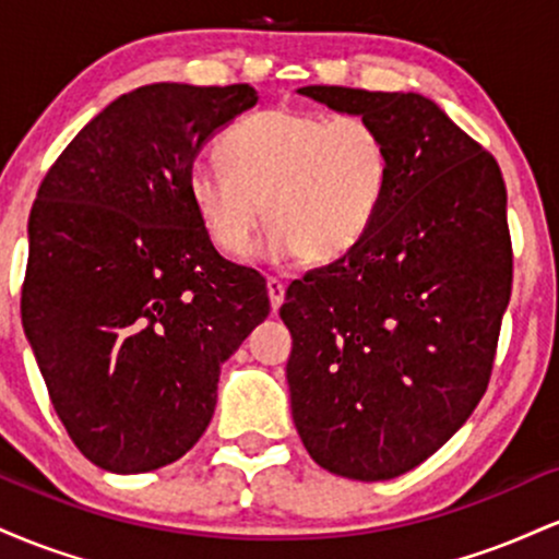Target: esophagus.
<instances>
[{
  "mask_svg": "<svg viewBox=\"0 0 559 559\" xmlns=\"http://www.w3.org/2000/svg\"><path fill=\"white\" fill-rule=\"evenodd\" d=\"M267 297H271V307H273V312H278V307L284 305V297H286V284L284 281H278V278H267Z\"/></svg>",
  "mask_w": 559,
  "mask_h": 559,
  "instance_id": "34e87169",
  "label": "esophagus"
}]
</instances>
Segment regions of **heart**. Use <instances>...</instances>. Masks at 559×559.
Returning <instances> with one entry per match:
<instances>
[{
    "instance_id": "heart-1",
    "label": "heart",
    "mask_w": 559,
    "mask_h": 559,
    "mask_svg": "<svg viewBox=\"0 0 559 559\" xmlns=\"http://www.w3.org/2000/svg\"><path fill=\"white\" fill-rule=\"evenodd\" d=\"M226 165H197L189 197L221 252L243 258L273 223L275 258L329 265L376 226L391 183L386 136L362 115L262 110L217 144Z\"/></svg>"
}]
</instances>
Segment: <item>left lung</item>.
Instances as JSON below:
<instances>
[{"mask_svg":"<svg viewBox=\"0 0 559 559\" xmlns=\"http://www.w3.org/2000/svg\"><path fill=\"white\" fill-rule=\"evenodd\" d=\"M299 94L373 120L391 183L360 247L288 286L294 426L329 473L389 480L444 447L489 386L512 292L504 178L426 96Z\"/></svg>","mask_w":559,"mask_h":559,"instance_id":"obj_1","label":"left lung"}]
</instances>
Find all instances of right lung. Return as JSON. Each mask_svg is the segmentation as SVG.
I'll return each instance as SVG.
<instances>
[{"label": "right lung", "instance_id": "add662e5", "mask_svg": "<svg viewBox=\"0 0 559 559\" xmlns=\"http://www.w3.org/2000/svg\"><path fill=\"white\" fill-rule=\"evenodd\" d=\"M247 83H150L110 102L47 170L28 217L23 329L57 418L112 473L176 463L210 426L221 365L271 312L189 197Z\"/></svg>", "mask_w": 559, "mask_h": 559}]
</instances>
